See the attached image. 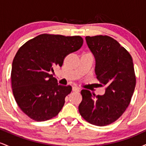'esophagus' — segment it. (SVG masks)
I'll list each match as a JSON object with an SVG mask.
<instances>
[{
	"instance_id": "34e87169",
	"label": "esophagus",
	"mask_w": 146,
	"mask_h": 146,
	"mask_svg": "<svg viewBox=\"0 0 146 146\" xmlns=\"http://www.w3.org/2000/svg\"><path fill=\"white\" fill-rule=\"evenodd\" d=\"M72 91L73 92H80V89L78 88H76V87H73L72 88Z\"/></svg>"
}]
</instances>
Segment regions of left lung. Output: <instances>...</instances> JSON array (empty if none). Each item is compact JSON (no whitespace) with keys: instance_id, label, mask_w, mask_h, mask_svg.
I'll return each mask as SVG.
<instances>
[{"instance_id":"8db88e82","label":"left lung","mask_w":146,"mask_h":146,"mask_svg":"<svg viewBox=\"0 0 146 146\" xmlns=\"http://www.w3.org/2000/svg\"><path fill=\"white\" fill-rule=\"evenodd\" d=\"M86 41L95 56L97 79L106 91L95 95L82 90L79 112L88 123L104 126L118 119L130 104L136 85L133 62L128 51L111 37L86 36Z\"/></svg>"}]
</instances>
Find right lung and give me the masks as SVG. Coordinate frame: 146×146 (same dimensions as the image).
Here are the masks:
<instances>
[{
  "label": "right lung",
  "mask_w": 146,
  "mask_h": 146,
  "mask_svg": "<svg viewBox=\"0 0 146 146\" xmlns=\"http://www.w3.org/2000/svg\"><path fill=\"white\" fill-rule=\"evenodd\" d=\"M81 36L40 34L18 49L12 62L11 87L15 100L31 119L44 121L57 116L71 86H62L53 78V67L62 66L66 56L80 49Z\"/></svg>",
  "instance_id": "obj_1"
}]
</instances>
